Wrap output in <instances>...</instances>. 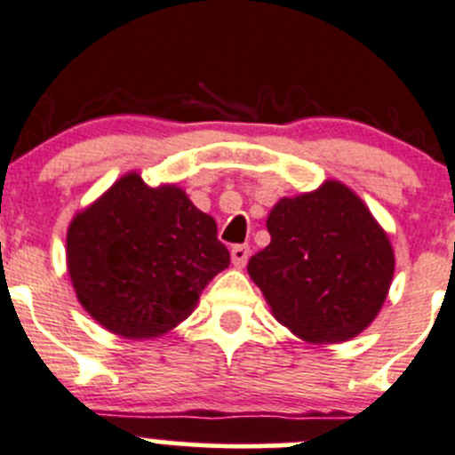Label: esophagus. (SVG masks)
Here are the masks:
<instances>
[{"label": "esophagus", "instance_id": "obj_1", "mask_svg": "<svg viewBox=\"0 0 455 455\" xmlns=\"http://www.w3.org/2000/svg\"><path fill=\"white\" fill-rule=\"evenodd\" d=\"M249 246L246 244H237V246H233L231 249V259H233V266H235V268H244L246 266V261H249Z\"/></svg>", "mask_w": 455, "mask_h": 455}]
</instances>
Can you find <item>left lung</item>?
<instances>
[{
    "label": "left lung",
    "mask_w": 455,
    "mask_h": 455,
    "mask_svg": "<svg viewBox=\"0 0 455 455\" xmlns=\"http://www.w3.org/2000/svg\"><path fill=\"white\" fill-rule=\"evenodd\" d=\"M270 244L249 259L275 319L308 343L356 337L376 319L394 277V251L363 200L328 180L282 198L268 213Z\"/></svg>",
    "instance_id": "8db88e82"
}]
</instances>
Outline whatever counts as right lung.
I'll use <instances>...</instances> for the list:
<instances>
[{
    "label": "right lung",
    "instance_id": "1",
    "mask_svg": "<svg viewBox=\"0 0 455 455\" xmlns=\"http://www.w3.org/2000/svg\"><path fill=\"white\" fill-rule=\"evenodd\" d=\"M66 244L76 299L125 339L176 328L231 261L211 215L180 187H149L136 172L72 218Z\"/></svg>",
    "mask_w": 455,
    "mask_h": 455
}]
</instances>
